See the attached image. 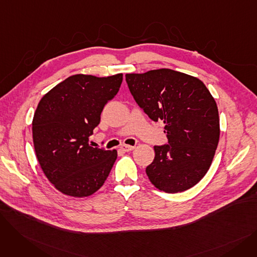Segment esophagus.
<instances>
[{
  "label": "esophagus",
  "mask_w": 257,
  "mask_h": 257,
  "mask_svg": "<svg viewBox=\"0 0 257 257\" xmlns=\"http://www.w3.org/2000/svg\"><path fill=\"white\" fill-rule=\"evenodd\" d=\"M134 146H129V145H123L120 147V149L123 150V151H125V152H130V151H132L133 149H134Z\"/></svg>",
  "instance_id": "esophagus-1"
}]
</instances>
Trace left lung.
<instances>
[{
    "mask_svg": "<svg viewBox=\"0 0 257 257\" xmlns=\"http://www.w3.org/2000/svg\"><path fill=\"white\" fill-rule=\"evenodd\" d=\"M134 100L152 120H163L168 145L154 146L147 176L175 194L196 185L210 168L220 139L218 106L196 77L170 69L126 74Z\"/></svg>",
    "mask_w": 257,
    "mask_h": 257,
    "instance_id": "1",
    "label": "left lung"
}]
</instances>
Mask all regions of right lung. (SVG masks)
<instances>
[{
    "mask_svg": "<svg viewBox=\"0 0 257 257\" xmlns=\"http://www.w3.org/2000/svg\"><path fill=\"white\" fill-rule=\"evenodd\" d=\"M123 74L66 78L39 101L32 120L38 163L60 193L88 197L104 184L117 157L116 150L88 143L105 104L114 98Z\"/></svg>",
    "mask_w": 257,
    "mask_h": 257,
    "instance_id": "obj_1",
    "label": "right lung"
}]
</instances>
